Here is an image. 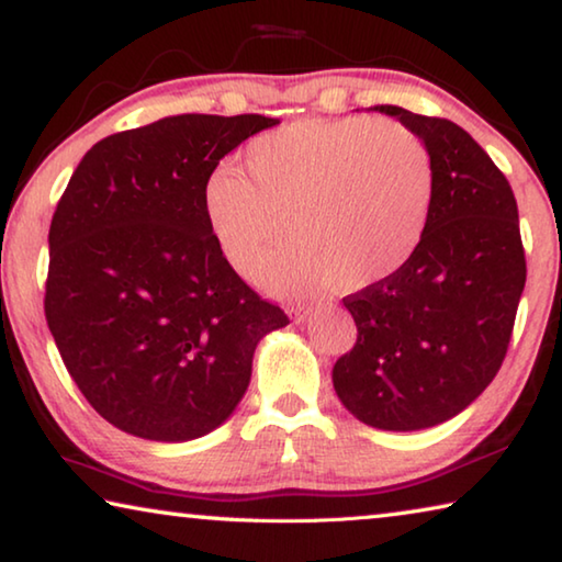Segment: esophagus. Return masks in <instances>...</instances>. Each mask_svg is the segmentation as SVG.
<instances>
[{"label": "esophagus", "instance_id": "obj_1", "mask_svg": "<svg viewBox=\"0 0 562 562\" xmlns=\"http://www.w3.org/2000/svg\"><path fill=\"white\" fill-rule=\"evenodd\" d=\"M312 312H315L312 304H302V307L294 310V322H307L312 317Z\"/></svg>", "mask_w": 562, "mask_h": 562}]
</instances>
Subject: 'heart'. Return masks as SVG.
Wrapping results in <instances>:
<instances>
[{"mask_svg":"<svg viewBox=\"0 0 562 562\" xmlns=\"http://www.w3.org/2000/svg\"><path fill=\"white\" fill-rule=\"evenodd\" d=\"M245 164L205 180L203 213L217 250L245 272L282 231L252 280L272 294L359 292L394 278L424 240L434 160L412 128L367 116L307 119L252 138Z\"/></svg>","mask_w":562,"mask_h":562,"instance_id":"b5f03b06","label":"heart"}]
</instances>
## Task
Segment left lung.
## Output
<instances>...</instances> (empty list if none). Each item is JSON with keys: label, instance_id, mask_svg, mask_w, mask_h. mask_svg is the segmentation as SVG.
Instances as JSON below:
<instances>
[{"label": "left lung", "instance_id": "obj_1", "mask_svg": "<svg viewBox=\"0 0 562 562\" xmlns=\"http://www.w3.org/2000/svg\"><path fill=\"white\" fill-rule=\"evenodd\" d=\"M434 160L424 240L394 278L345 297L357 345L331 382L361 424L422 431L481 396L506 357L526 288L518 205L506 176L461 126L392 103Z\"/></svg>", "mask_w": 562, "mask_h": 562}]
</instances>
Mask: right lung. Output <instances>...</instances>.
Returning <instances> with one entry per match:
<instances>
[{
	"instance_id": "obj_1",
	"label": "right lung",
	"mask_w": 562,
	"mask_h": 562,
	"mask_svg": "<svg viewBox=\"0 0 562 562\" xmlns=\"http://www.w3.org/2000/svg\"><path fill=\"white\" fill-rule=\"evenodd\" d=\"M278 119L180 113L99 140L49 227L46 325L76 386L116 429L190 441L225 424L252 355L288 315L217 250L203 188Z\"/></svg>"
}]
</instances>
